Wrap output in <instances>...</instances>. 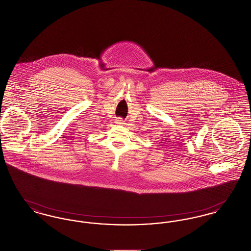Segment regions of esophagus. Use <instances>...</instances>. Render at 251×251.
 <instances>
[{
	"label": "esophagus",
	"instance_id": "esophagus-1",
	"mask_svg": "<svg viewBox=\"0 0 251 251\" xmlns=\"http://www.w3.org/2000/svg\"><path fill=\"white\" fill-rule=\"evenodd\" d=\"M117 123H118V124H123V121L121 120V119H118V120H117Z\"/></svg>",
	"mask_w": 251,
	"mask_h": 251
}]
</instances>
